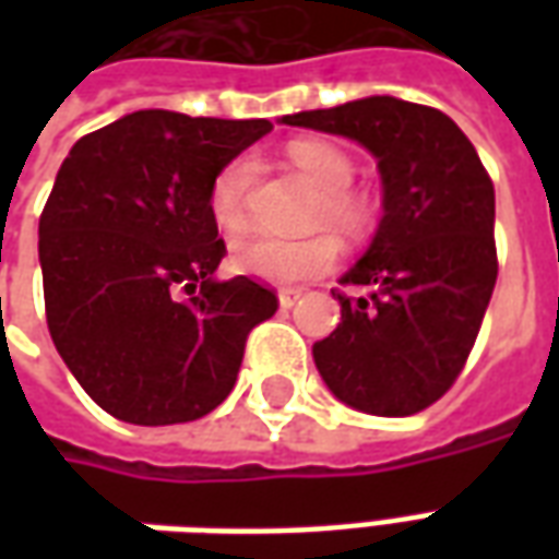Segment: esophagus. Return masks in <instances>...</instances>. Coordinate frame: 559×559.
Here are the masks:
<instances>
[{
	"label": "esophagus",
	"instance_id": "obj_1",
	"mask_svg": "<svg viewBox=\"0 0 559 559\" xmlns=\"http://www.w3.org/2000/svg\"><path fill=\"white\" fill-rule=\"evenodd\" d=\"M299 296H302L299 290H281L278 293V305L284 308V311H287V308H293V305L299 302Z\"/></svg>",
	"mask_w": 559,
	"mask_h": 559
}]
</instances>
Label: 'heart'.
<instances>
[{"label":"heart","mask_w":559,"mask_h":559,"mask_svg":"<svg viewBox=\"0 0 559 559\" xmlns=\"http://www.w3.org/2000/svg\"><path fill=\"white\" fill-rule=\"evenodd\" d=\"M290 160L299 167L308 182L323 194V215L335 227L347 233L365 230L368 206L350 191H344L353 179L350 158L332 143L302 140L293 143ZM251 160H227L209 185V215L221 230H239L245 224V191L251 182ZM341 254L338 239L332 233H311L299 239L257 233L233 245V266L242 275L269 281V284H296L314 275H323L335 266Z\"/></svg>","instance_id":"heart-1"}]
</instances>
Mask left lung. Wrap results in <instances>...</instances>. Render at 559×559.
<instances>
[{
  "mask_svg": "<svg viewBox=\"0 0 559 559\" xmlns=\"http://www.w3.org/2000/svg\"><path fill=\"white\" fill-rule=\"evenodd\" d=\"M284 126L356 140L377 158L383 218L332 296L341 323L314 344L329 392L371 416L431 407L467 362L497 284L493 185L464 131L440 110L371 95Z\"/></svg>",
  "mask_w": 559,
  "mask_h": 559,
  "instance_id": "8db88e82",
  "label": "left lung"
}]
</instances>
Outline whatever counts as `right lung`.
I'll use <instances>...</instances> for the list:
<instances>
[{"instance_id":"1","label":"right lung","mask_w":559,"mask_h":559,"mask_svg":"<svg viewBox=\"0 0 559 559\" xmlns=\"http://www.w3.org/2000/svg\"><path fill=\"white\" fill-rule=\"evenodd\" d=\"M269 119L138 110L80 138L38 221L47 326L102 411L131 425L194 421L230 395L248 332L275 293L215 278L209 185Z\"/></svg>"}]
</instances>
